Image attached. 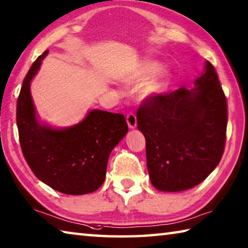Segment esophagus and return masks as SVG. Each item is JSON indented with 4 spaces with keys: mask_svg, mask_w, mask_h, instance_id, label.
<instances>
[{
    "mask_svg": "<svg viewBox=\"0 0 248 248\" xmlns=\"http://www.w3.org/2000/svg\"><path fill=\"white\" fill-rule=\"evenodd\" d=\"M125 118H127V124H128L130 129L137 128V124H138V123H137V116L134 115L133 112H129V114L127 115V117H125Z\"/></svg>",
    "mask_w": 248,
    "mask_h": 248,
    "instance_id": "obj_1",
    "label": "esophagus"
}]
</instances>
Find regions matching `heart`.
<instances>
[{
    "mask_svg": "<svg viewBox=\"0 0 248 248\" xmlns=\"http://www.w3.org/2000/svg\"><path fill=\"white\" fill-rule=\"evenodd\" d=\"M161 69V64L156 61H146L140 66L139 70L130 75L125 81L142 83L139 88V97L143 101H151L167 92L171 83V75L168 70ZM157 75H156L155 74Z\"/></svg>",
    "mask_w": 248,
    "mask_h": 248,
    "instance_id": "b5f03b06",
    "label": "heart"
}]
</instances>
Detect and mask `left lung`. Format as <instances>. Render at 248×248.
I'll use <instances>...</instances> for the list:
<instances>
[{
	"mask_svg": "<svg viewBox=\"0 0 248 248\" xmlns=\"http://www.w3.org/2000/svg\"><path fill=\"white\" fill-rule=\"evenodd\" d=\"M194 87H182L145 101L138 110V129L146 141L148 174L159 191L194 187L213 172L222 157L227 100L208 61Z\"/></svg>",
	"mask_w": 248,
	"mask_h": 248,
	"instance_id": "1",
	"label": "left lung"
}]
</instances>
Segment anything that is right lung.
Masks as SVG:
<instances>
[{"mask_svg": "<svg viewBox=\"0 0 248 248\" xmlns=\"http://www.w3.org/2000/svg\"><path fill=\"white\" fill-rule=\"evenodd\" d=\"M48 54L44 52L27 74L17 100V127L22 153L39 180L68 195L89 194L105 180L107 161L128 132L121 114L90 110L79 124L53 128L38 119L30 92L31 80Z\"/></svg>", "mask_w": 248, "mask_h": 248, "instance_id": "add662e5", "label": "right lung"}]
</instances>
